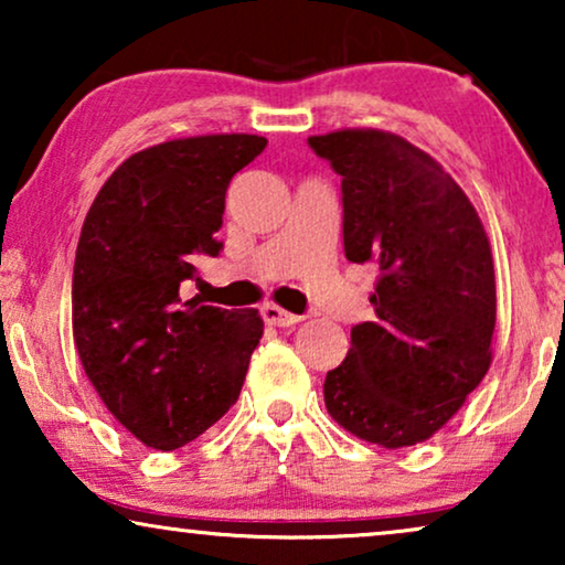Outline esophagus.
I'll use <instances>...</instances> for the list:
<instances>
[{"instance_id": "obj_1", "label": "esophagus", "mask_w": 565, "mask_h": 565, "mask_svg": "<svg viewBox=\"0 0 565 565\" xmlns=\"http://www.w3.org/2000/svg\"><path fill=\"white\" fill-rule=\"evenodd\" d=\"M262 319H265L269 327H292V323L303 321V316L285 311V308L275 306V303H265L262 306Z\"/></svg>"}]
</instances>
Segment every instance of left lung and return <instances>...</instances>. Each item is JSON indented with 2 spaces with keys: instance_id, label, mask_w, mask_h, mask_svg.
Listing matches in <instances>:
<instances>
[{
  "instance_id": "left-lung-1",
  "label": "left lung",
  "mask_w": 565,
  "mask_h": 565,
  "mask_svg": "<svg viewBox=\"0 0 565 565\" xmlns=\"http://www.w3.org/2000/svg\"><path fill=\"white\" fill-rule=\"evenodd\" d=\"M342 177L344 257L373 262L375 321L352 327L323 401L339 427L388 450L424 443L491 365L497 282L489 236L429 153L373 128L311 136Z\"/></svg>"
}]
</instances>
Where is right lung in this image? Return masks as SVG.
<instances>
[{
	"label": "right lung",
	"instance_id": "add662e5",
	"mask_svg": "<svg viewBox=\"0 0 565 565\" xmlns=\"http://www.w3.org/2000/svg\"><path fill=\"white\" fill-rule=\"evenodd\" d=\"M246 134L143 149L97 192L72 277L74 342L103 404L136 439L177 450L242 393L262 339L254 308L182 298L198 254L218 257L231 177L265 151Z\"/></svg>",
	"mask_w": 565,
	"mask_h": 565
}]
</instances>
